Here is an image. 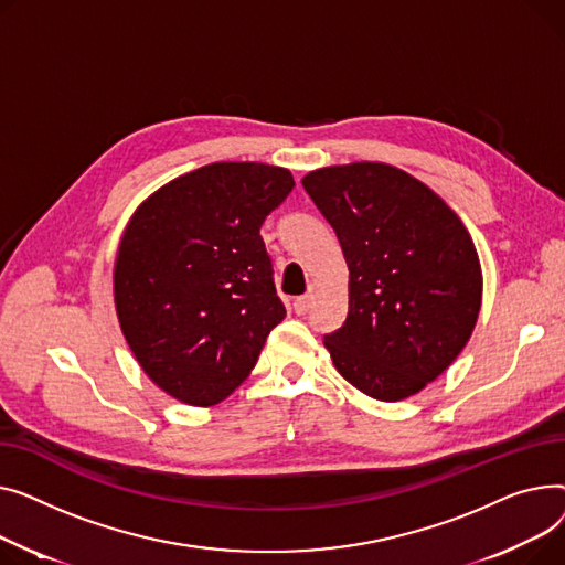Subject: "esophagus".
<instances>
[{
  "instance_id": "obj_1",
  "label": "esophagus",
  "mask_w": 565,
  "mask_h": 565,
  "mask_svg": "<svg viewBox=\"0 0 565 565\" xmlns=\"http://www.w3.org/2000/svg\"><path fill=\"white\" fill-rule=\"evenodd\" d=\"M310 306H312V294H303V296H298L296 301H294V312L296 315H306L310 310Z\"/></svg>"
}]
</instances>
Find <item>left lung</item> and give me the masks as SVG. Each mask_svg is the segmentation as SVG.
<instances>
[{"mask_svg": "<svg viewBox=\"0 0 565 565\" xmlns=\"http://www.w3.org/2000/svg\"><path fill=\"white\" fill-rule=\"evenodd\" d=\"M303 189L349 267V315L323 344L353 387L379 402L406 399L475 330L481 267L468 230L443 198L387 163L319 169Z\"/></svg>", "mask_w": 565, "mask_h": 565, "instance_id": "8db88e82", "label": "left lung"}]
</instances>
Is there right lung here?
Instances as JSON below:
<instances>
[{"instance_id":"1","label":"right lung","mask_w":565,"mask_h":565,"mask_svg":"<svg viewBox=\"0 0 565 565\" xmlns=\"http://www.w3.org/2000/svg\"><path fill=\"white\" fill-rule=\"evenodd\" d=\"M291 189L278 166L216 161L161 186L131 216L114 269L116 310L143 372L175 399L223 402L285 319L259 227Z\"/></svg>"}]
</instances>
